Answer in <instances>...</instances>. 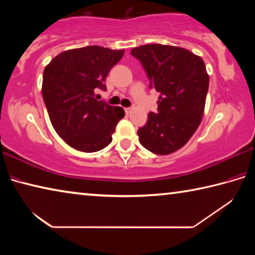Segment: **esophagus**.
Here are the masks:
<instances>
[{
    "label": "esophagus",
    "mask_w": 255,
    "mask_h": 255,
    "mask_svg": "<svg viewBox=\"0 0 255 255\" xmlns=\"http://www.w3.org/2000/svg\"><path fill=\"white\" fill-rule=\"evenodd\" d=\"M125 112H126V115H129L131 112V108L128 107V108H125Z\"/></svg>",
    "instance_id": "1"
}]
</instances>
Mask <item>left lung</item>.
Masks as SVG:
<instances>
[{
	"instance_id": "8db88e82",
	"label": "left lung",
	"mask_w": 255,
	"mask_h": 255,
	"mask_svg": "<svg viewBox=\"0 0 255 255\" xmlns=\"http://www.w3.org/2000/svg\"><path fill=\"white\" fill-rule=\"evenodd\" d=\"M149 80L159 92L157 114L149 112L138 129L139 143L149 152L167 155L180 149L200 125L209 76L199 56L181 47L150 44L132 48Z\"/></svg>"
}]
</instances>
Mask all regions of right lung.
I'll return each instance as SVG.
<instances>
[{
  "instance_id": "1",
  "label": "right lung",
  "mask_w": 255,
  "mask_h": 255,
  "mask_svg": "<svg viewBox=\"0 0 255 255\" xmlns=\"http://www.w3.org/2000/svg\"><path fill=\"white\" fill-rule=\"evenodd\" d=\"M125 50L88 46L60 53L45 67L42 98L56 132L71 147L98 152L112 140L125 111L98 101V90L106 91L108 73Z\"/></svg>"
}]
</instances>
